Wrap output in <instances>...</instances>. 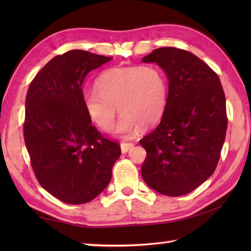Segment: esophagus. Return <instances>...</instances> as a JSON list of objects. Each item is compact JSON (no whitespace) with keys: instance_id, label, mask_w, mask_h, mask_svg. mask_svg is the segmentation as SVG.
<instances>
[{"instance_id":"34e87169","label":"esophagus","mask_w":251,"mask_h":251,"mask_svg":"<svg viewBox=\"0 0 251 251\" xmlns=\"http://www.w3.org/2000/svg\"><path fill=\"white\" fill-rule=\"evenodd\" d=\"M135 145L132 142H122L121 143V149H122V152L123 153H127L128 152L130 149H132Z\"/></svg>"}]
</instances>
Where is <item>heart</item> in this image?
<instances>
[{
	"instance_id": "obj_1",
	"label": "heart",
	"mask_w": 251,
	"mask_h": 251,
	"mask_svg": "<svg viewBox=\"0 0 251 251\" xmlns=\"http://www.w3.org/2000/svg\"><path fill=\"white\" fill-rule=\"evenodd\" d=\"M97 89L83 93V103L101 130L113 127L116 106L121 114L116 132L136 135L141 125L151 126L161 119L167 103V79L155 66L111 68L100 74Z\"/></svg>"
}]
</instances>
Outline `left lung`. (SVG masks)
Instances as JSON below:
<instances>
[{"label":"left lung","instance_id":"left-lung-1","mask_svg":"<svg viewBox=\"0 0 251 251\" xmlns=\"http://www.w3.org/2000/svg\"><path fill=\"white\" fill-rule=\"evenodd\" d=\"M168 77V97L158 126L139 141L147 157L141 176L167 196L190 193L214 174L226 139V96L218 74L192 52L161 47L142 58Z\"/></svg>","mask_w":251,"mask_h":251}]
</instances>
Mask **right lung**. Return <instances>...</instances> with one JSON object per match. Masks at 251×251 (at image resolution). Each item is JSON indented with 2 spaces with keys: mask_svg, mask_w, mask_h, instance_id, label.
<instances>
[{
  "mask_svg": "<svg viewBox=\"0 0 251 251\" xmlns=\"http://www.w3.org/2000/svg\"><path fill=\"white\" fill-rule=\"evenodd\" d=\"M112 57L72 50L47 62L25 97V143L39 183L67 204L93 201L109 184L119 142L92 125L82 85L92 70Z\"/></svg>",
  "mask_w": 251,
  "mask_h": 251,
  "instance_id": "right-lung-1",
  "label": "right lung"
}]
</instances>
